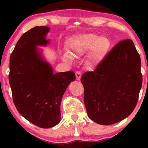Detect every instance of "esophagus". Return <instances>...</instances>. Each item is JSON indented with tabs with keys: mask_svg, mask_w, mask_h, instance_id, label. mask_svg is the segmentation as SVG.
<instances>
[{
	"mask_svg": "<svg viewBox=\"0 0 148 148\" xmlns=\"http://www.w3.org/2000/svg\"><path fill=\"white\" fill-rule=\"evenodd\" d=\"M75 75H76V79L77 80H80L81 77H82V73L79 71H77L75 72Z\"/></svg>",
	"mask_w": 148,
	"mask_h": 148,
	"instance_id": "1",
	"label": "esophagus"
}]
</instances>
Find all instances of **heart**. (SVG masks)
<instances>
[{
    "label": "heart",
    "instance_id": "1",
    "mask_svg": "<svg viewBox=\"0 0 148 148\" xmlns=\"http://www.w3.org/2000/svg\"><path fill=\"white\" fill-rule=\"evenodd\" d=\"M109 46V41L104 37L99 38L93 34H86L80 36L71 42L69 48L72 55H82L92 50L90 57V64H95L102 58ZM63 58L66 61H71L72 57L65 54Z\"/></svg>",
    "mask_w": 148,
    "mask_h": 148
}]
</instances>
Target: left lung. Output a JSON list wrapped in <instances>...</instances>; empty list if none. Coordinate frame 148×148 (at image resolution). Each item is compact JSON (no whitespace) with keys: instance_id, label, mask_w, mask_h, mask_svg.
<instances>
[{"instance_id":"left-lung-1","label":"left lung","mask_w":148,"mask_h":148,"mask_svg":"<svg viewBox=\"0 0 148 148\" xmlns=\"http://www.w3.org/2000/svg\"><path fill=\"white\" fill-rule=\"evenodd\" d=\"M88 116L98 124L112 125L129 116L142 85L141 58L131 40H121L94 71L81 78Z\"/></svg>"}]
</instances>
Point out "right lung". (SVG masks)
<instances>
[{
	"instance_id": "right-lung-1",
	"label": "right lung",
	"mask_w": 148,
	"mask_h": 148,
	"mask_svg": "<svg viewBox=\"0 0 148 148\" xmlns=\"http://www.w3.org/2000/svg\"><path fill=\"white\" fill-rule=\"evenodd\" d=\"M50 28L36 27L18 40L10 56L9 81L15 106L30 123L48 129L60 121L62 98L72 81L73 71L53 73L52 66L42 58L38 46H46Z\"/></svg>"
}]
</instances>
